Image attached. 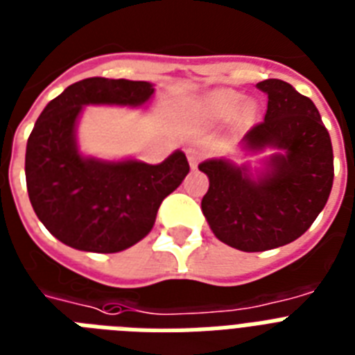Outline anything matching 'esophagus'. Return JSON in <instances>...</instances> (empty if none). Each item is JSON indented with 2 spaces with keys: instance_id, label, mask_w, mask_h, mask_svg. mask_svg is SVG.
<instances>
[{
  "instance_id": "1",
  "label": "esophagus",
  "mask_w": 355,
  "mask_h": 355,
  "mask_svg": "<svg viewBox=\"0 0 355 355\" xmlns=\"http://www.w3.org/2000/svg\"><path fill=\"white\" fill-rule=\"evenodd\" d=\"M187 157H189V163H191V166H196V164L201 161V157H203V150L192 146V148L187 150Z\"/></svg>"
}]
</instances>
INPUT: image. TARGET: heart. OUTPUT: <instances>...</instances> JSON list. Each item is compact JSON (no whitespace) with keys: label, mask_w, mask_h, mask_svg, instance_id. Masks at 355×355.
Segmentation results:
<instances>
[{"label":"heart","mask_w":355,"mask_h":355,"mask_svg":"<svg viewBox=\"0 0 355 355\" xmlns=\"http://www.w3.org/2000/svg\"><path fill=\"white\" fill-rule=\"evenodd\" d=\"M242 101V95L238 92H232V89H220V92L211 93L205 101L201 102V110L203 113H207L209 117H225L231 112H234ZM243 115H249L253 112L251 104H243L242 107Z\"/></svg>","instance_id":"heart-1"}]
</instances>
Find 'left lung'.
I'll return each mask as SVG.
<instances>
[{
    "label": "left lung",
    "mask_w": 355,
    "mask_h": 355,
    "mask_svg": "<svg viewBox=\"0 0 355 355\" xmlns=\"http://www.w3.org/2000/svg\"><path fill=\"white\" fill-rule=\"evenodd\" d=\"M268 112L243 137L248 150H282L258 180L225 159L200 164L209 178L201 211L218 240L245 253L302 236L324 209L334 183V150L315 104L279 78L257 84Z\"/></svg>",
    "instance_id": "8db88e82"
}]
</instances>
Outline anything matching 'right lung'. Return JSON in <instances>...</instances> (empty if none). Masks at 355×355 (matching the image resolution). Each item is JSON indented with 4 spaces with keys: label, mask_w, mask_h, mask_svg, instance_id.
<instances>
[{
    "label": "right lung",
    "mask_w": 355,
    "mask_h": 355,
    "mask_svg": "<svg viewBox=\"0 0 355 355\" xmlns=\"http://www.w3.org/2000/svg\"><path fill=\"white\" fill-rule=\"evenodd\" d=\"M154 93L150 82L84 78L45 106L25 152L31 205L45 229L69 248L119 253L154 227L161 201L189 174L183 152L161 164L86 159L78 154L75 124L86 104L141 106Z\"/></svg>",
    "instance_id": "right-lung-1"
}]
</instances>
